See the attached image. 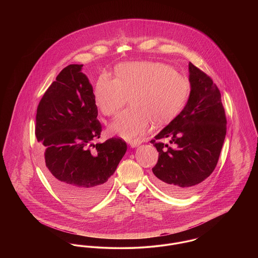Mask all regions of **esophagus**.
I'll return each mask as SVG.
<instances>
[{"label":"esophagus","mask_w":258,"mask_h":258,"mask_svg":"<svg viewBox=\"0 0 258 258\" xmlns=\"http://www.w3.org/2000/svg\"><path fill=\"white\" fill-rule=\"evenodd\" d=\"M141 143H142V141H140V140H134V141L130 142V145L132 148H135L139 146Z\"/></svg>","instance_id":"esophagus-1"}]
</instances>
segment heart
<instances>
[{"instance_id":"1","label":"heart","mask_w":258,"mask_h":258,"mask_svg":"<svg viewBox=\"0 0 258 258\" xmlns=\"http://www.w3.org/2000/svg\"><path fill=\"white\" fill-rule=\"evenodd\" d=\"M189 94L186 78L160 61H135L121 64L116 78L101 74L94 89L98 109L116 116L130 98L131 108L111 124L110 132L127 141L138 140L150 123H168L183 109Z\"/></svg>"}]
</instances>
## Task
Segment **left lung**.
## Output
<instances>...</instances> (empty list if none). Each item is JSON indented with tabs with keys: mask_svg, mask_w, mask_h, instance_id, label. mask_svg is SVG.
I'll use <instances>...</instances> for the list:
<instances>
[{
	"mask_svg": "<svg viewBox=\"0 0 258 258\" xmlns=\"http://www.w3.org/2000/svg\"><path fill=\"white\" fill-rule=\"evenodd\" d=\"M190 94L182 112L151 140L159 152L154 182L175 197H187L215 170L226 135L221 92L212 78L188 63ZM168 138L175 148L161 142Z\"/></svg>",
	"mask_w": 258,
	"mask_h": 258,
	"instance_id": "left-lung-1",
	"label": "left lung"
}]
</instances>
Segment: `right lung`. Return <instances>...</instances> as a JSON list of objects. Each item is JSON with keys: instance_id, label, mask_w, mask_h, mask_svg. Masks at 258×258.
<instances>
[{"instance_id": "obj_1", "label": "right lung", "mask_w": 258, "mask_h": 258, "mask_svg": "<svg viewBox=\"0 0 258 258\" xmlns=\"http://www.w3.org/2000/svg\"><path fill=\"white\" fill-rule=\"evenodd\" d=\"M82 67H66L46 90L37 105L35 133L50 184L67 201L85 208L104 197L126 143L112 137L94 144L102 126Z\"/></svg>"}]
</instances>
